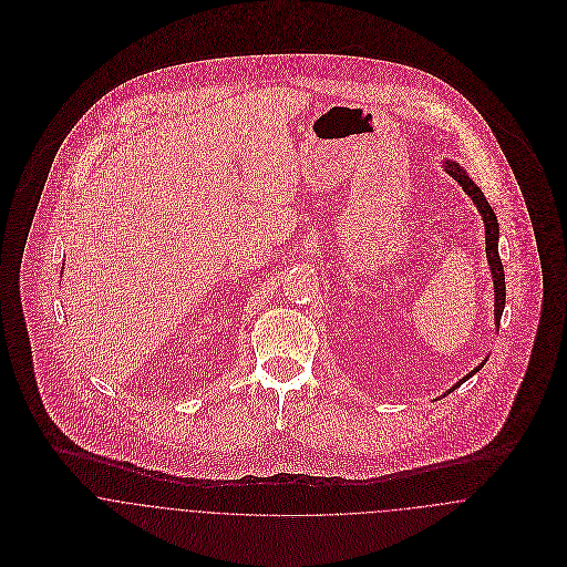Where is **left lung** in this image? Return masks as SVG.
Listing matches in <instances>:
<instances>
[{
    "instance_id": "obj_1",
    "label": "left lung",
    "mask_w": 567,
    "mask_h": 567,
    "mask_svg": "<svg viewBox=\"0 0 567 567\" xmlns=\"http://www.w3.org/2000/svg\"><path fill=\"white\" fill-rule=\"evenodd\" d=\"M445 172L458 181V185L463 187V192L474 200L478 214L483 216V223H485V243H486V261H488V270H491V279H493V315H495V329H499V319H502V312H504V303H506V284H504V268H502V259H499V252H497V240H499V225H497V218L491 209V205L486 203L485 194L483 189L470 178V174L458 165L456 162L443 163ZM486 360H483L472 373H467L463 380H458L447 393L456 391L463 382H467L472 375H476L483 367H485Z\"/></svg>"
}]
</instances>
